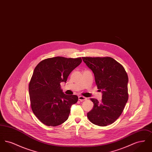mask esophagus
Here are the masks:
<instances>
[{
    "label": "esophagus",
    "instance_id": "obj_1",
    "mask_svg": "<svg viewBox=\"0 0 152 152\" xmlns=\"http://www.w3.org/2000/svg\"><path fill=\"white\" fill-rule=\"evenodd\" d=\"M87 99V98L85 97H83V96H79V100L80 101H84V100H86Z\"/></svg>",
    "mask_w": 152,
    "mask_h": 152
}]
</instances>
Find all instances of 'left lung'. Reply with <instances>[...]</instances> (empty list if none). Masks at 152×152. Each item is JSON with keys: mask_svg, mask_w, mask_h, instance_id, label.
I'll return each mask as SVG.
<instances>
[{"mask_svg": "<svg viewBox=\"0 0 152 152\" xmlns=\"http://www.w3.org/2000/svg\"><path fill=\"white\" fill-rule=\"evenodd\" d=\"M82 58L94 73L96 84L102 94L100 102L91 99L94 106L87 117L91 123L99 126L112 124L121 115L128 100V75L123 65L113 58Z\"/></svg>", "mask_w": 152, "mask_h": 152, "instance_id": "1", "label": "left lung"}]
</instances>
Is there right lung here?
I'll list each match as a JSON object with an SVG mask.
<instances>
[{
  "mask_svg": "<svg viewBox=\"0 0 152 152\" xmlns=\"http://www.w3.org/2000/svg\"><path fill=\"white\" fill-rule=\"evenodd\" d=\"M81 58L55 57L45 59L36 65L29 84L31 109L42 123L56 126L68 119L71 108L78 101L76 95H66L60 83H66Z\"/></svg>",
  "mask_w": 152,
  "mask_h": 152,
  "instance_id": "1",
  "label": "right lung"
}]
</instances>
